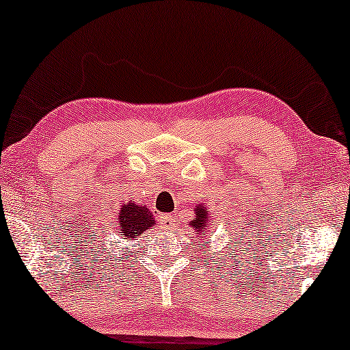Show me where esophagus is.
<instances>
[{
  "mask_svg": "<svg viewBox=\"0 0 350 350\" xmlns=\"http://www.w3.org/2000/svg\"><path fill=\"white\" fill-rule=\"evenodd\" d=\"M160 222H161V225H163V228L171 230L174 226V217L171 214H161Z\"/></svg>",
  "mask_w": 350,
  "mask_h": 350,
  "instance_id": "esophagus-1",
  "label": "esophagus"
}]
</instances>
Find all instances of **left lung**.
<instances>
[{
    "label": "left lung",
    "instance_id": "obj_1",
    "mask_svg": "<svg viewBox=\"0 0 350 350\" xmlns=\"http://www.w3.org/2000/svg\"><path fill=\"white\" fill-rule=\"evenodd\" d=\"M209 224H211V213L206 203H200L198 206H195V219L190 220L189 225L195 230L196 238H200V234H204L206 231H208Z\"/></svg>",
    "mask_w": 350,
    "mask_h": 350
}]
</instances>
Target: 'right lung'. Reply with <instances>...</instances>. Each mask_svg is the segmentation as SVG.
<instances>
[{
    "label": "right lung",
    "mask_w": 350,
    "mask_h": 350,
    "mask_svg": "<svg viewBox=\"0 0 350 350\" xmlns=\"http://www.w3.org/2000/svg\"><path fill=\"white\" fill-rule=\"evenodd\" d=\"M155 224L157 222L154 215H152L150 209L147 208V206L137 204L135 201H130V203L120 206L119 219H117V226H119V228L117 230H119L120 236L126 241V243L135 238H139L147 228H155ZM96 254H101L103 263H106L107 258H109L107 255L105 257V254L109 252H106V249L103 247V245L101 250H96ZM98 260H100V255H98Z\"/></svg>",
    "instance_id": "right-lung-1"
}]
</instances>
